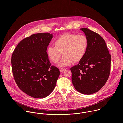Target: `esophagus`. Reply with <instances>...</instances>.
Returning <instances> with one entry per match:
<instances>
[{
    "instance_id": "1",
    "label": "esophagus",
    "mask_w": 123,
    "mask_h": 123,
    "mask_svg": "<svg viewBox=\"0 0 123 123\" xmlns=\"http://www.w3.org/2000/svg\"><path fill=\"white\" fill-rule=\"evenodd\" d=\"M65 70H66V69L65 68H60L59 69V71H60V72L61 73H63L65 71Z\"/></svg>"
}]
</instances>
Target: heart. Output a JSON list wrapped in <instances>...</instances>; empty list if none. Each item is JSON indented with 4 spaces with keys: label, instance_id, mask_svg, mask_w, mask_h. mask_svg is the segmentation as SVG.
Masks as SVG:
<instances>
[{
    "label": "heart",
    "instance_id": "heart-1",
    "mask_svg": "<svg viewBox=\"0 0 123 123\" xmlns=\"http://www.w3.org/2000/svg\"><path fill=\"white\" fill-rule=\"evenodd\" d=\"M55 46H49L47 54L50 60L57 63L64 55L58 64L59 67H66L80 61L84 57L87 48L86 37L83 35L66 33L59 36L55 41Z\"/></svg>",
    "mask_w": 123,
    "mask_h": 123
}]
</instances>
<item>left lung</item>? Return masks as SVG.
I'll list each match as a JSON object with an SVG mask.
<instances>
[{
    "mask_svg": "<svg viewBox=\"0 0 123 123\" xmlns=\"http://www.w3.org/2000/svg\"><path fill=\"white\" fill-rule=\"evenodd\" d=\"M87 39L83 58L71 68L75 89L84 94L99 91L107 82L110 73L111 56L106 42L100 35L89 29H80Z\"/></svg>",
    "mask_w": 123,
    "mask_h": 123,
    "instance_id": "1",
    "label": "left lung"
}]
</instances>
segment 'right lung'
I'll return each mask as SVG.
<instances>
[{"label":"right lung","instance_id":"obj_1","mask_svg":"<svg viewBox=\"0 0 123 123\" xmlns=\"http://www.w3.org/2000/svg\"><path fill=\"white\" fill-rule=\"evenodd\" d=\"M53 34L39 33L23 39L13 51L11 64L15 81L27 95L43 98L54 91L60 75L51 66L47 49Z\"/></svg>","mask_w":123,"mask_h":123}]
</instances>
